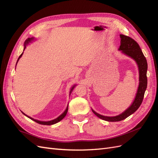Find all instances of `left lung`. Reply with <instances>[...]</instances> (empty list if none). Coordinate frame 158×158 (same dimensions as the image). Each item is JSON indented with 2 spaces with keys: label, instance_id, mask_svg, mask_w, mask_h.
Returning <instances> with one entry per match:
<instances>
[{
  "label": "left lung",
  "instance_id": "left-lung-1",
  "mask_svg": "<svg viewBox=\"0 0 158 158\" xmlns=\"http://www.w3.org/2000/svg\"><path fill=\"white\" fill-rule=\"evenodd\" d=\"M121 37V45L119 47L118 50L121 51L123 54L131 57L135 60L136 63L138 71H139V85L137 90V93L131 106L129 107L125 111L117 116L114 117H106L102 115L95 111L92 110V112L102 120L109 122H117L124 120L129 117L132 113H135L139 108L144 99L145 91L147 88V69L148 64L146 57L140 49L138 43L132 39L131 37L125 35H120Z\"/></svg>",
  "mask_w": 158,
  "mask_h": 158
}]
</instances>
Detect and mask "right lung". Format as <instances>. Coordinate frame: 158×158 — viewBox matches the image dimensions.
I'll list each match as a JSON object with an SVG mask.
<instances>
[{
	"label": "right lung",
	"instance_id": "obj_1",
	"mask_svg": "<svg viewBox=\"0 0 158 158\" xmlns=\"http://www.w3.org/2000/svg\"><path fill=\"white\" fill-rule=\"evenodd\" d=\"M33 40H34V37L27 38V40L25 41V42H24V45H23V46H24V48H23V51L25 50L26 47V45H27L28 44H29V43L31 42V41H33ZM22 55H23V52L20 55V56H19V58L18 59V60H17V63H18V61L19 60V59H20L21 58V56H22ZM17 63H16V64H17ZM75 86H76V85H73V87H72V88H71V89H70V95L71 94L72 92H73V90L74 89V88ZM68 107H69V106H67V107H66V109L65 111H64L63 113H62L59 117H57V118H55V119H53V120L49 121H38V120H36V119H34V118H31V117H29V116L26 115V114L24 113H23L22 111V113L23 114H24V115H26V117H27L28 118H30V119H31V120L34 121L35 122L40 124V125H54V124L57 123L58 122L62 120V119H63V118L66 116V113H67V111H68Z\"/></svg>",
	"mask_w": 158,
	"mask_h": 158
}]
</instances>
